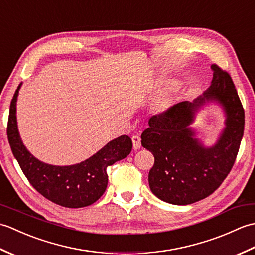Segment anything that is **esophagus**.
<instances>
[{
    "instance_id": "1",
    "label": "esophagus",
    "mask_w": 255,
    "mask_h": 255,
    "mask_svg": "<svg viewBox=\"0 0 255 255\" xmlns=\"http://www.w3.org/2000/svg\"><path fill=\"white\" fill-rule=\"evenodd\" d=\"M132 147L134 150H138L141 147V139H140L139 136H132Z\"/></svg>"
}]
</instances>
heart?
I'll use <instances>...</instances> for the list:
<instances>
[{
	"label": "heart",
	"instance_id": "1",
	"mask_svg": "<svg viewBox=\"0 0 255 255\" xmlns=\"http://www.w3.org/2000/svg\"><path fill=\"white\" fill-rule=\"evenodd\" d=\"M167 83V81L164 79H155L154 81L150 83L148 91L149 92H155L156 90L161 89L162 86H164ZM182 90L181 83H175L171 86H169L165 91L162 92L156 97H154L153 101L150 104V111L155 115H161L165 112H167L170 108L175 104L177 100V96L180 94Z\"/></svg>",
	"mask_w": 255,
	"mask_h": 255
}]
</instances>
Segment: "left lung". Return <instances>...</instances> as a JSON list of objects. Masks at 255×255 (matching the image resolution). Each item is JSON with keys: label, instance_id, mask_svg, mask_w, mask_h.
<instances>
[{"label": "left lung", "instance_id": "8db88e82", "mask_svg": "<svg viewBox=\"0 0 255 255\" xmlns=\"http://www.w3.org/2000/svg\"><path fill=\"white\" fill-rule=\"evenodd\" d=\"M209 88L193 102H181L161 115L152 116L141 134L142 147L154 156L149 186L159 199L188 205L217 189L229 174L245 130V111L230 75L213 64ZM223 108L225 127L216 143L206 147L190 127L204 105Z\"/></svg>", "mask_w": 255, "mask_h": 255}]
</instances>
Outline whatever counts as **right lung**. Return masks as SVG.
<instances>
[{
  "mask_svg": "<svg viewBox=\"0 0 255 255\" xmlns=\"http://www.w3.org/2000/svg\"><path fill=\"white\" fill-rule=\"evenodd\" d=\"M20 84L10 102L7 138L12 152L27 180L42 196L68 208L92 205L107 187V166L123 160L130 153L131 139L126 134L112 140L91 158L73 165H52L35 158L21 141L17 118V102Z\"/></svg>",
  "mask_w": 255,
  "mask_h": 255,
  "instance_id": "obj_1",
  "label": "right lung"
}]
</instances>
